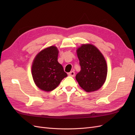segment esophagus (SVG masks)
Here are the masks:
<instances>
[{"label": "esophagus", "mask_w": 135, "mask_h": 135, "mask_svg": "<svg viewBox=\"0 0 135 135\" xmlns=\"http://www.w3.org/2000/svg\"><path fill=\"white\" fill-rule=\"evenodd\" d=\"M69 75L71 76H74L75 75V72L74 71H71L70 73H69Z\"/></svg>", "instance_id": "obj_1"}]
</instances>
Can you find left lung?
<instances>
[{
  "instance_id": "8db88e82",
  "label": "left lung",
  "mask_w": 135,
  "mask_h": 135,
  "mask_svg": "<svg viewBox=\"0 0 135 135\" xmlns=\"http://www.w3.org/2000/svg\"><path fill=\"white\" fill-rule=\"evenodd\" d=\"M80 71L75 78L80 87L91 92L100 88L105 83L108 68L104 56L90 44H82L76 50Z\"/></svg>"
}]
</instances>
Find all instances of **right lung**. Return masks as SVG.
<instances>
[{"mask_svg": "<svg viewBox=\"0 0 135 135\" xmlns=\"http://www.w3.org/2000/svg\"><path fill=\"white\" fill-rule=\"evenodd\" d=\"M59 51L51 46L40 51L35 57L31 66L32 78L35 84L43 91L55 89L68 76L57 61Z\"/></svg>", "mask_w": 135, "mask_h": 135, "instance_id": "1", "label": "right lung"}]
</instances>
